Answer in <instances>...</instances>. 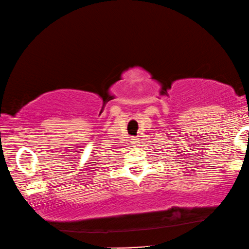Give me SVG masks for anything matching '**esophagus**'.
Instances as JSON below:
<instances>
[{"instance_id": "34e87169", "label": "esophagus", "mask_w": 249, "mask_h": 249, "mask_svg": "<svg viewBox=\"0 0 249 249\" xmlns=\"http://www.w3.org/2000/svg\"><path fill=\"white\" fill-rule=\"evenodd\" d=\"M132 143L137 144L138 143V139H135V138H132Z\"/></svg>"}]
</instances>
